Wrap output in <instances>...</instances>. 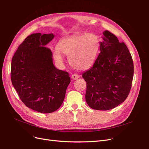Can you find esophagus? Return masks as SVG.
<instances>
[{"mask_svg":"<svg viewBox=\"0 0 149 149\" xmlns=\"http://www.w3.org/2000/svg\"><path fill=\"white\" fill-rule=\"evenodd\" d=\"M79 78V76L78 74H73L71 75V78L75 80V79H77L78 78Z\"/></svg>","mask_w":149,"mask_h":149,"instance_id":"esophagus-1","label":"esophagus"}]
</instances>
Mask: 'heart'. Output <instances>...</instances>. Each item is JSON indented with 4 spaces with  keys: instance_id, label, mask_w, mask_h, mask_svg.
Masks as SVG:
<instances>
[{
    "instance_id": "heart-1",
    "label": "heart",
    "mask_w": 149,
    "mask_h": 149,
    "mask_svg": "<svg viewBox=\"0 0 149 149\" xmlns=\"http://www.w3.org/2000/svg\"><path fill=\"white\" fill-rule=\"evenodd\" d=\"M100 49V40L94 33H76L62 38L57 47L52 49L55 60L62 63L63 54L68 56L70 65L74 69L84 70L95 62Z\"/></svg>"
}]
</instances>
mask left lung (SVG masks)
I'll return each mask as SVG.
<instances>
[{
    "label": "left lung",
    "mask_w": 149,
    "mask_h": 149,
    "mask_svg": "<svg viewBox=\"0 0 149 149\" xmlns=\"http://www.w3.org/2000/svg\"><path fill=\"white\" fill-rule=\"evenodd\" d=\"M100 53L93 66L83 73L86 82V101L93 109H112L127 97L132 86L134 64L124 42L110 31L103 32Z\"/></svg>",
    "instance_id": "1"
}]
</instances>
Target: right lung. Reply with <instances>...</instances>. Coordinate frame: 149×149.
I'll return each instance as SVG.
<instances>
[{
  "instance_id": "obj_1",
  "label": "right lung",
  "mask_w": 149,
  "mask_h": 149,
  "mask_svg": "<svg viewBox=\"0 0 149 149\" xmlns=\"http://www.w3.org/2000/svg\"><path fill=\"white\" fill-rule=\"evenodd\" d=\"M54 37L53 33L28 36L18 47L11 63L12 83L21 101L43 114L61 106L70 83L69 73L54 66L52 52L46 47Z\"/></svg>"
}]
</instances>
